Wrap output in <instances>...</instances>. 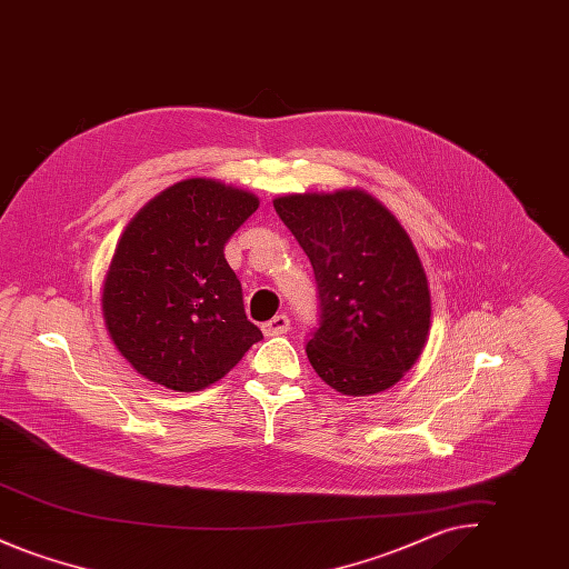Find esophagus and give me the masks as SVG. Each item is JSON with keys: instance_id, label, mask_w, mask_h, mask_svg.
Listing matches in <instances>:
<instances>
[{"instance_id": "obj_1", "label": "esophagus", "mask_w": 569, "mask_h": 569, "mask_svg": "<svg viewBox=\"0 0 569 569\" xmlns=\"http://www.w3.org/2000/svg\"><path fill=\"white\" fill-rule=\"evenodd\" d=\"M262 330H264V335L267 337H281V335H286L288 330H290V320H288V316H274L272 320H269L267 325L262 326Z\"/></svg>"}]
</instances>
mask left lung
<instances>
[{"label": "left lung", "mask_w": 569, "mask_h": 569, "mask_svg": "<svg viewBox=\"0 0 569 569\" xmlns=\"http://www.w3.org/2000/svg\"><path fill=\"white\" fill-rule=\"evenodd\" d=\"M277 216L307 253L320 326L307 358L330 388L367 397L416 365L431 328V292L399 219L365 190L288 193Z\"/></svg>", "instance_id": "left-lung-1"}]
</instances>
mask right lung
Listing matches in <instances>:
<instances>
[{"label":"right lung","mask_w":569,"mask_h":569,"mask_svg":"<svg viewBox=\"0 0 569 569\" xmlns=\"http://www.w3.org/2000/svg\"><path fill=\"white\" fill-rule=\"evenodd\" d=\"M260 207L216 179H186L123 230L102 288L110 339L142 378L177 392L223 378L262 332L223 247Z\"/></svg>","instance_id":"add662e5"}]
</instances>
